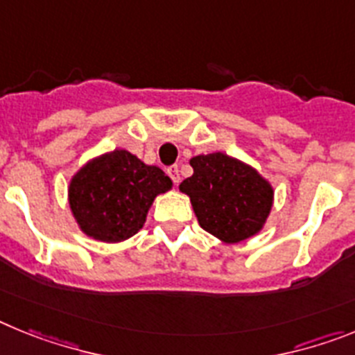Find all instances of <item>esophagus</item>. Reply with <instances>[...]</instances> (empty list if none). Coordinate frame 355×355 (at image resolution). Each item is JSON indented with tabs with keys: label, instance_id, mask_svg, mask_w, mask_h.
<instances>
[{
	"label": "esophagus",
	"instance_id": "1",
	"mask_svg": "<svg viewBox=\"0 0 355 355\" xmlns=\"http://www.w3.org/2000/svg\"><path fill=\"white\" fill-rule=\"evenodd\" d=\"M167 174L171 175V180L174 181V184H178L181 181V175H180V167L178 165H172V167L167 168Z\"/></svg>",
	"mask_w": 355,
	"mask_h": 355
}]
</instances>
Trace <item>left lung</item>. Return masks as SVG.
<instances>
[{"label":"left lung","instance_id":"obj_1","mask_svg":"<svg viewBox=\"0 0 355 355\" xmlns=\"http://www.w3.org/2000/svg\"><path fill=\"white\" fill-rule=\"evenodd\" d=\"M193 174L180 184L199 225L222 243H240L265 227L274 187L249 163L215 150L190 158Z\"/></svg>","mask_w":355,"mask_h":355}]
</instances>
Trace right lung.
<instances>
[{"instance_id": "add662e5", "label": "right lung", "mask_w": 355, "mask_h": 355, "mask_svg": "<svg viewBox=\"0 0 355 355\" xmlns=\"http://www.w3.org/2000/svg\"><path fill=\"white\" fill-rule=\"evenodd\" d=\"M172 181L156 165H147L126 149H114L89 159L72 175L67 200L83 234L105 243H119L144 227L159 193Z\"/></svg>"}]
</instances>
